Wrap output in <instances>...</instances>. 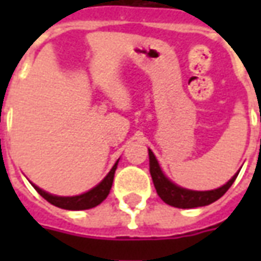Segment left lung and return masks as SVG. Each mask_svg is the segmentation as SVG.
I'll return each mask as SVG.
<instances>
[{
	"label": "left lung",
	"mask_w": 261,
	"mask_h": 261,
	"mask_svg": "<svg viewBox=\"0 0 261 261\" xmlns=\"http://www.w3.org/2000/svg\"><path fill=\"white\" fill-rule=\"evenodd\" d=\"M261 121V119H260ZM149 153V172L152 176L153 186L156 189L158 196L164 200L166 204L176 208H197L208 205L211 202L217 201L218 198L224 196L228 192V189L232 186V183L239 175L241 169L236 172L235 175L230 177L229 180L225 183L224 186L214 189V190H207V192H197V190H189L185 187L177 186L176 183L166 177L161 166H159L158 159L151 149H148Z\"/></svg>",
	"instance_id": "left-lung-1"
}]
</instances>
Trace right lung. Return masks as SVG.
<instances>
[{
	"mask_svg": "<svg viewBox=\"0 0 261 261\" xmlns=\"http://www.w3.org/2000/svg\"><path fill=\"white\" fill-rule=\"evenodd\" d=\"M117 164L119 159L116 161V164L113 165V168L110 169L108 175L103 177V180L100 183H97L96 186L92 187L91 190L78 194V196H56V194H50V193L44 192L40 187H37L36 185L32 183V186L36 189V192L40 196L47 200L50 204H53L56 207L63 208V210H71V211H80V210H89L99 205L100 202L109 196L112 185H113L114 172L117 169Z\"/></svg>",
	"mask_w": 261,
	"mask_h": 261,
	"instance_id": "add662e5",
	"label": "right lung"
}]
</instances>
